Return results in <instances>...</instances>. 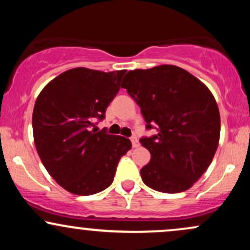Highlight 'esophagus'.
<instances>
[{"label": "esophagus", "instance_id": "1", "mask_svg": "<svg viewBox=\"0 0 250 250\" xmlns=\"http://www.w3.org/2000/svg\"><path fill=\"white\" fill-rule=\"evenodd\" d=\"M130 141H131V145H133V147L134 148H136V147H139V140H137V137L136 136H133V137H130Z\"/></svg>", "mask_w": 250, "mask_h": 250}]
</instances>
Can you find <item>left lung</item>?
<instances>
[{
	"label": "left lung",
	"instance_id": "8db88e82",
	"mask_svg": "<svg viewBox=\"0 0 250 250\" xmlns=\"http://www.w3.org/2000/svg\"><path fill=\"white\" fill-rule=\"evenodd\" d=\"M122 88L141 108L142 137L151 155L141 169L146 186L161 193L187 190L207 170L219 146L220 111L210 90L187 70L171 64L128 71Z\"/></svg>",
	"mask_w": 250,
	"mask_h": 250
}]
</instances>
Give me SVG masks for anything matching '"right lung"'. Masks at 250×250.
Returning <instances> with one entry per match:
<instances>
[{
	"instance_id": "1",
	"label": "right lung",
	"mask_w": 250,
	"mask_h": 250,
	"mask_svg": "<svg viewBox=\"0 0 250 250\" xmlns=\"http://www.w3.org/2000/svg\"><path fill=\"white\" fill-rule=\"evenodd\" d=\"M125 70L74 68L42 89L33 111L34 142L50 176L67 191L93 195L113 183L131 148L127 137L91 129L120 90Z\"/></svg>"
}]
</instances>
